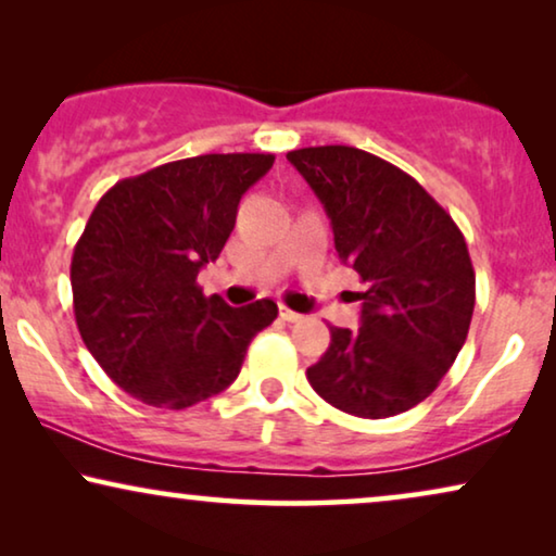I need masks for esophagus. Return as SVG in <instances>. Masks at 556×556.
<instances>
[{"label":"esophagus","instance_id":"34e87169","mask_svg":"<svg viewBox=\"0 0 556 556\" xmlns=\"http://www.w3.org/2000/svg\"><path fill=\"white\" fill-rule=\"evenodd\" d=\"M278 316L283 318V321H299L301 314H295V311H291L288 306H278Z\"/></svg>","mask_w":556,"mask_h":556}]
</instances>
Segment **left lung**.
Instances as JSON below:
<instances>
[{
  "mask_svg": "<svg viewBox=\"0 0 556 556\" xmlns=\"http://www.w3.org/2000/svg\"><path fill=\"white\" fill-rule=\"evenodd\" d=\"M286 156L321 200L341 263L367 283L356 293L362 326H331L308 382L341 413H407L466 344L476 306L466 238L409 174L369 151L308 147Z\"/></svg>",
  "mask_w": 556,
  "mask_h": 556,
  "instance_id": "8db88e82",
  "label": "left lung"
}]
</instances>
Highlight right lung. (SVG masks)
Segmentation results:
<instances>
[{
	"label": "right lung",
	"instance_id": "add662e5",
	"mask_svg": "<svg viewBox=\"0 0 556 556\" xmlns=\"http://www.w3.org/2000/svg\"><path fill=\"white\" fill-rule=\"evenodd\" d=\"M273 154H204L121 179L73 250L75 324L105 375L131 397L185 409L230 387L248 344L273 324L268 299L230 308L197 273L217 261L242 194Z\"/></svg>",
	"mask_w": 556,
	"mask_h": 556
}]
</instances>
